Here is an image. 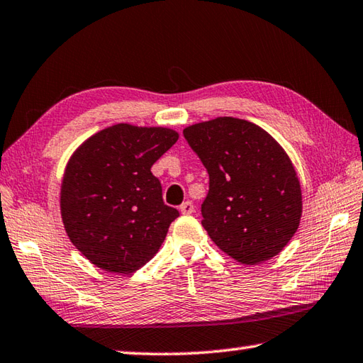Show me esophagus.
Here are the masks:
<instances>
[{
  "instance_id": "34e87169",
  "label": "esophagus",
  "mask_w": 363,
  "mask_h": 363,
  "mask_svg": "<svg viewBox=\"0 0 363 363\" xmlns=\"http://www.w3.org/2000/svg\"><path fill=\"white\" fill-rule=\"evenodd\" d=\"M179 211H181V214L189 216V214H191V212L195 211V206H194V203H191V201H186V203H182L179 206Z\"/></svg>"
}]
</instances>
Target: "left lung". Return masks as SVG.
<instances>
[{"label":"left lung","mask_w":363,"mask_h":363,"mask_svg":"<svg viewBox=\"0 0 363 363\" xmlns=\"http://www.w3.org/2000/svg\"><path fill=\"white\" fill-rule=\"evenodd\" d=\"M182 133L209 174L201 223L211 239L242 264L279 255L302 216L301 184L281 146L261 127L230 116Z\"/></svg>","instance_id":"8db88e82"}]
</instances>
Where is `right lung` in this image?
Wrapping results in <instances>:
<instances>
[{
    "mask_svg": "<svg viewBox=\"0 0 363 363\" xmlns=\"http://www.w3.org/2000/svg\"><path fill=\"white\" fill-rule=\"evenodd\" d=\"M177 141L165 127L116 124L70 157L61 187L62 223L92 264L132 274L159 252L179 211L163 203L151 167Z\"/></svg>",
    "mask_w": 363,
    "mask_h": 363,
    "instance_id": "1",
    "label": "right lung"
}]
</instances>
